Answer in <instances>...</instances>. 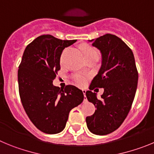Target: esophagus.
<instances>
[{
	"label": "esophagus",
	"mask_w": 154,
	"mask_h": 154,
	"mask_svg": "<svg viewBox=\"0 0 154 154\" xmlns=\"http://www.w3.org/2000/svg\"><path fill=\"white\" fill-rule=\"evenodd\" d=\"M82 91H83V94H84V97H86V90H82ZM84 100H86V99H84Z\"/></svg>",
	"instance_id": "1"
}]
</instances>
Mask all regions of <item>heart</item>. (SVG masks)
<instances>
[{"mask_svg":"<svg viewBox=\"0 0 154 154\" xmlns=\"http://www.w3.org/2000/svg\"><path fill=\"white\" fill-rule=\"evenodd\" d=\"M84 53L85 57L91 56V55H98L97 51L94 48H91V47H87L84 49ZM74 82L77 85L82 87L86 84V77L84 76L81 75V74H76L73 77Z\"/></svg>","mask_w":154,"mask_h":154,"instance_id":"heart-1","label":"heart"}]
</instances>
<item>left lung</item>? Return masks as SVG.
Wrapping results in <instances>:
<instances>
[{
    "mask_svg": "<svg viewBox=\"0 0 154 154\" xmlns=\"http://www.w3.org/2000/svg\"><path fill=\"white\" fill-rule=\"evenodd\" d=\"M92 45L100 51L102 64L86 92L88 101L97 108L94 114L86 117V122L91 133L106 135L120 127L131 110L138 72L131 49L116 35L104 34ZM96 87L105 89L100 99L91 91Z\"/></svg>",
    "mask_w": 154,
    "mask_h": 154,
    "instance_id": "left-lung-1",
    "label": "left lung"
}]
</instances>
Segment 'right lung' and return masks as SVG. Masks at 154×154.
Returning <instances> with one entry per match:
<instances>
[{
    "instance_id": "right-lung-1",
    "label": "right lung",
    "mask_w": 154,
    "mask_h": 154,
    "mask_svg": "<svg viewBox=\"0 0 154 154\" xmlns=\"http://www.w3.org/2000/svg\"><path fill=\"white\" fill-rule=\"evenodd\" d=\"M77 40L57 39L47 34L37 37L24 50L19 65V94L23 107L34 125L42 132L55 134L65 128L69 113L84 100L81 90L53 85L60 70L65 48Z\"/></svg>"
}]
</instances>
